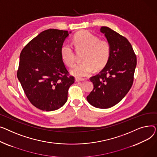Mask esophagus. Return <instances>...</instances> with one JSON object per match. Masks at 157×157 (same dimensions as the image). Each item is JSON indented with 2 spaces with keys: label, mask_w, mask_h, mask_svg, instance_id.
<instances>
[{
  "label": "esophagus",
  "mask_w": 157,
  "mask_h": 157,
  "mask_svg": "<svg viewBox=\"0 0 157 157\" xmlns=\"http://www.w3.org/2000/svg\"><path fill=\"white\" fill-rule=\"evenodd\" d=\"M84 80V78H75V81H76L77 82H80V81H82V80Z\"/></svg>",
  "instance_id": "1"
}]
</instances>
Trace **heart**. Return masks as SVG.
Returning a JSON list of instances; mask_svg holds the SVG:
<instances>
[{
	"label": "heart",
	"instance_id": "1",
	"mask_svg": "<svg viewBox=\"0 0 157 157\" xmlns=\"http://www.w3.org/2000/svg\"><path fill=\"white\" fill-rule=\"evenodd\" d=\"M73 44L77 51H84L81 63L75 64L70 70L71 74L77 77L89 75L96 67L99 69L108 63L111 47L105 40H100L98 36L90 32L83 30L77 33L73 39ZM61 56L68 67H72L75 61V53L71 46L64 44L61 49Z\"/></svg>",
	"mask_w": 157,
	"mask_h": 157
}]
</instances>
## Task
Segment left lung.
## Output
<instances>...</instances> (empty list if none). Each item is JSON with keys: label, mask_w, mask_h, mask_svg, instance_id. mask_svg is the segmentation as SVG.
I'll return each instance as SVG.
<instances>
[{"label": "left lung", "mask_w": 157, "mask_h": 157, "mask_svg": "<svg viewBox=\"0 0 157 157\" xmlns=\"http://www.w3.org/2000/svg\"><path fill=\"white\" fill-rule=\"evenodd\" d=\"M111 47L109 59L99 74L90 77L93 90L87 100L98 108H111L121 101L132 87L137 59L132 45L124 36L109 27L101 26Z\"/></svg>", "instance_id": "obj_1"}]
</instances>
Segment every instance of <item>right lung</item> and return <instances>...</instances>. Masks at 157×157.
<instances>
[{
    "mask_svg": "<svg viewBox=\"0 0 157 157\" xmlns=\"http://www.w3.org/2000/svg\"><path fill=\"white\" fill-rule=\"evenodd\" d=\"M71 33L46 30L21 52L17 78L30 103L43 111H54L65 104L68 89L75 82L61 56L63 42Z\"/></svg>",
    "mask_w": 157,
    "mask_h": 157,
    "instance_id": "add662e5",
    "label": "right lung"
}]
</instances>
